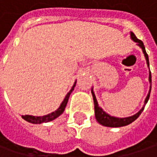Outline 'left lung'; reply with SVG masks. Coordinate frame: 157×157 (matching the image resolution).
<instances>
[{"label":"left lung","instance_id":"8db88e82","mask_svg":"<svg viewBox=\"0 0 157 157\" xmlns=\"http://www.w3.org/2000/svg\"><path fill=\"white\" fill-rule=\"evenodd\" d=\"M130 37L133 41H135L136 43H137V46L141 48V49L144 53V56L146 57V60H147V66L149 67V59H148V55L147 54L146 52V48H145V46H144V43L139 40L138 38H136V36H135V34L133 32H130ZM150 82V89L148 94L145 100V104L144 106L142 107V109L137 112L136 113L135 115L133 116H130V117H127V118H116V117H113V116H110L109 115L108 113H106L99 106L98 104V101L96 100V97H95V94L93 93V90L92 89V94H93V103H94V112H95V118H96V121H98L101 125L102 126H105V127H110V128H120V127H124V126H127L130 123H132L133 121H136L139 115L142 113V111L144 110V108L145 105L147 103L148 101V99L150 97V92H151V82H152V79H151V72L149 70V77H148Z\"/></svg>","mask_w":157,"mask_h":157}]
</instances>
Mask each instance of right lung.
<instances>
[{
	"instance_id": "obj_1",
	"label": "right lung",
	"mask_w": 157,
	"mask_h": 157,
	"mask_svg": "<svg viewBox=\"0 0 157 157\" xmlns=\"http://www.w3.org/2000/svg\"><path fill=\"white\" fill-rule=\"evenodd\" d=\"M75 83H76V82H75V84L73 85L72 89L69 91V93L65 95L64 101H62L61 105L59 106V108L56 110L51 112V113L48 114V115L42 116V117L41 116H38L37 117V116H31V115H25V116H22V118L26 121H28L29 123H32V124H42V123H47V122H49V121L56 120L57 117H59L64 112V109H65L66 104H67V101H68V99L70 97V94L74 91V88L75 86Z\"/></svg>"
}]
</instances>
